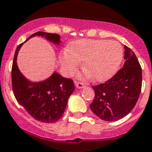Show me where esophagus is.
<instances>
[{"mask_svg":"<svg viewBox=\"0 0 152 152\" xmlns=\"http://www.w3.org/2000/svg\"><path fill=\"white\" fill-rule=\"evenodd\" d=\"M75 85H76V87L77 88H83L86 86L84 83H80V82H76V83H75Z\"/></svg>","mask_w":152,"mask_h":152,"instance_id":"esophagus-1","label":"esophagus"}]
</instances>
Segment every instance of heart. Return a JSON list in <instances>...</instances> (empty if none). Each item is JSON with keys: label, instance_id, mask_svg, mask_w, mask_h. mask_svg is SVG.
Instances as JSON below:
<instances>
[{"label": "heart", "instance_id": "obj_1", "mask_svg": "<svg viewBox=\"0 0 152 152\" xmlns=\"http://www.w3.org/2000/svg\"><path fill=\"white\" fill-rule=\"evenodd\" d=\"M123 58L121 46L115 41L104 39H79L73 42L61 58V62L69 73L77 69L84 61L96 81H104L115 73Z\"/></svg>", "mask_w": 152, "mask_h": 152}]
</instances>
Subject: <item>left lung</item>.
Instances as JSON below:
<instances>
[{"label":"left lung","mask_w":152,"mask_h":152,"mask_svg":"<svg viewBox=\"0 0 152 152\" xmlns=\"http://www.w3.org/2000/svg\"><path fill=\"white\" fill-rule=\"evenodd\" d=\"M123 67L106 81L93 86L95 96L90 108L103 121L122 118L134 108L142 88V68L134 52L124 46Z\"/></svg>","instance_id":"left-lung-1"}]
</instances>
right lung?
Masks as SVG:
<instances>
[{
	"label": "right lung",
	"mask_w": 152,
	"mask_h": 152,
	"mask_svg": "<svg viewBox=\"0 0 152 152\" xmlns=\"http://www.w3.org/2000/svg\"><path fill=\"white\" fill-rule=\"evenodd\" d=\"M35 36L45 37L56 46L61 43L58 34L39 31L18 45L12 66V90L18 103L34 118L41 122L53 123L61 118L68 99L75 90L74 84L72 79L62 77L57 72L39 82L30 81L21 73L16 62L19 49L25 42Z\"/></svg>",
	"instance_id": "add662e5"
}]
</instances>
